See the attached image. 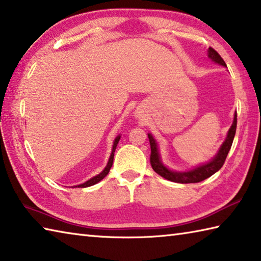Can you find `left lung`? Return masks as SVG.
Masks as SVG:
<instances>
[{
  "label": "left lung",
  "mask_w": 261,
  "mask_h": 261,
  "mask_svg": "<svg viewBox=\"0 0 261 261\" xmlns=\"http://www.w3.org/2000/svg\"><path fill=\"white\" fill-rule=\"evenodd\" d=\"M209 58L212 59L215 63L226 66L224 59L221 58L220 55L213 49L209 48ZM236 124H238V114L235 113L234 115V122L231 124L230 129L228 131V135H227V138L224 141V144L221 145L219 151L216 155V158L212 161H210L209 163L203 164L201 167H197L195 169L191 170V171L187 172H174V171H170L169 169H167L161 162L160 159V154L158 150V145H156V141L154 140L153 136L150 134L148 135V139H149V144H150V165L153 168L154 171L160 174L161 177H163L165 179L170 180V181L173 182H179V184H195V182H200L203 181V180L211 177L213 173H216L218 170H220L222 165H224L227 155H228V151L230 150L231 144H233L234 137H235V132H236Z\"/></svg>",
  "instance_id": "8db88e82"
}]
</instances>
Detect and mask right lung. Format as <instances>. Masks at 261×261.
Instances as JSON below:
<instances>
[{
    "instance_id": "add662e5",
    "label": "right lung",
    "mask_w": 261,
    "mask_h": 261,
    "mask_svg": "<svg viewBox=\"0 0 261 261\" xmlns=\"http://www.w3.org/2000/svg\"><path fill=\"white\" fill-rule=\"evenodd\" d=\"M120 138H121V136H118V137H116V139L114 140V145H113V149H112L111 158H110V160H108V163H107V165H106V168L102 170V172L99 173L98 176H96V177H93V178H91L90 180H88V181H85L84 184L79 185V186H75V187H89V186H92V185H96L97 182H99V181H100V180H102L103 178H105V177L107 176L108 172H110L111 168H112V165H113V161H114V151H115V149H116V146H117V144H118V140H120Z\"/></svg>"
}]
</instances>
